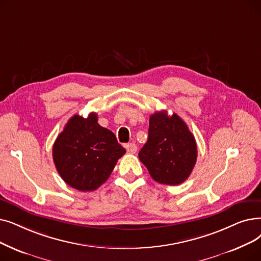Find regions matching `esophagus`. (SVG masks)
Segmentation results:
<instances>
[{"instance_id": "esophagus-1", "label": "esophagus", "mask_w": 261, "mask_h": 261, "mask_svg": "<svg viewBox=\"0 0 261 261\" xmlns=\"http://www.w3.org/2000/svg\"><path fill=\"white\" fill-rule=\"evenodd\" d=\"M126 149H127V151H128L129 153L133 154V153L137 152V150H138V146L135 145L134 143H129V144H127V145H126Z\"/></svg>"}]
</instances>
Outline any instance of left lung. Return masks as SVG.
Wrapping results in <instances>:
<instances>
[{"label": "left lung", "instance_id": "8db88e82", "mask_svg": "<svg viewBox=\"0 0 261 261\" xmlns=\"http://www.w3.org/2000/svg\"><path fill=\"white\" fill-rule=\"evenodd\" d=\"M156 182L178 186L189 178L197 159L194 135L177 114L155 112L149 118L148 140L139 152Z\"/></svg>", "mask_w": 261, "mask_h": 261}]
</instances>
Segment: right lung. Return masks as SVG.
<instances>
[{
	"instance_id": "add662e5",
	"label": "right lung",
	"mask_w": 261,
	"mask_h": 261,
	"mask_svg": "<svg viewBox=\"0 0 261 261\" xmlns=\"http://www.w3.org/2000/svg\"><path fill=\"white\" fill-rule=\"evenodd\" d=\"M126 149L115 134L98 123L96 113L74 115L53 145V161L65 182L79 191L105 184Z\"/></svg>"
}]
</instances>
